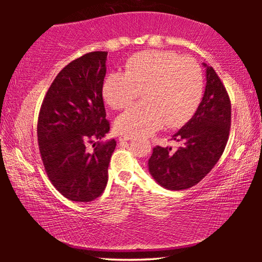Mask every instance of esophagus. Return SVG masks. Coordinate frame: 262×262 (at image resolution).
Segmentation results:
<instances>
[{
    "instance_id": "esophagus-1",
    "label": "esophagus",
    "mask_w": 262,
    "mask_h": 262,
    "mask_svg": "<svg viewBox=\"0 0 262 262\" xmlns=\"http://www.w3.org/2000/svg\"><path fill=\"white\" fill-rule=\"evenodd\" d=\"M134 139L133 136H129V135H121L120 137H119V141H130Z\"/></svg>"
}]
</instances>
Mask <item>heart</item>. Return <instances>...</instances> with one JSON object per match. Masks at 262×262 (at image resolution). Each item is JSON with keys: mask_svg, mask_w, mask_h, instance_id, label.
<instances>
[{"mask_svg": "<svg viewBox=\"0 0 262 262\" xmlns=\"http://www.w3.org/2000/svg\"><path fill=\"white\" fill-rule=\"evenodd\" d=\"M125 73L105 76L101 95L114 110L130 105L142 90L143 103L132 106L115 120L125 135L144 136L164 125L178 128L196 112L203 96V76L196 62L171 51H144L126 60Z\"/></svg>", "mask_w": 262, "mask_h": 262, "instance_id": "b5f03b06", "label": "heart"}]
</instances>
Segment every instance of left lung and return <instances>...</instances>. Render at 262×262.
<instances>
[{
    "mask_svg": "<svg viewBox=\"0 0 262 262\" xmlns=\"http://www.w3.org/2000/svg\"><path fill=\"white\" fill-rule=\"evenodd\" d=\"M207 66V64H205ZM231 127V101L223 82L212 67H207V85L193 118L172 136L183 145L154 148L149 171L167 189L193 187L209 173L227 147Z\"/></svg>",
    "mask_w": 262,
    "mask_h": 262,
    "instance_id": "obj_1",
    "label": "left lung"
}]
</instances>
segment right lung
Instances as JSON below:
<instances>
[{
    "label": "right lung",
    "instance_id": "right-lung-1",
    "mask_svg": "<svg viewBox=\"0 0 262 262\" xmlns=\"http://www.w3.org/2000/svg\"><path fill=\"white\" fill-rule=\"evenodd\" d=\"M107 52H91L70 62L51 84L38 115L39 152L48 179L75 202L99 198L117 145L100 141L110 132L101 85ZM92 144V150L87 145Z\"/></svg>",
    "mask_w": 262,
    "mask_h": 262
}]
</instances>
